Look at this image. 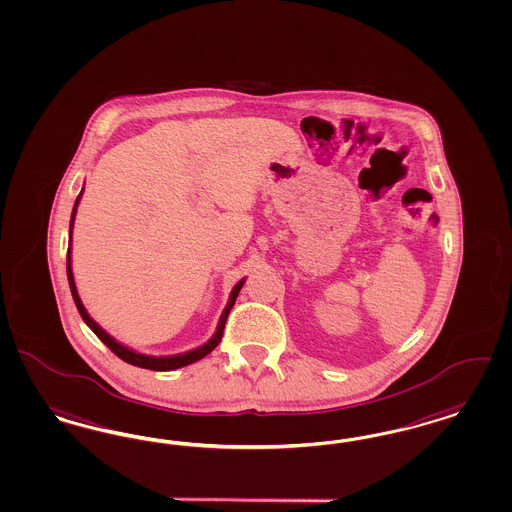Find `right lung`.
Returning <instances> with one entry per match:
<instances>
[{
    "label": "right lung",
    "mask_w": 512,
    "mask_h": 512,
    "mask_svg": "<svg viewBox=\"0 0 512 512\" xmlns=\"http://www.w3.org/2000/svg\"><path fill=\"white\" fill-rule=\"evenodd\" d=\"M79 197H81V193H79ZM79 197L76 199V205H74V210H72V222H70V243H72V226H74V216H76L77 203H79ZM66 273H68V283H70V290H72V296H74V302H76L77 311H79V315H81V319L87 322V326L95 332L96 336L100 338V341L104 343V345H108L110 347V351L115 353L117 357L121 360H125V362H129V364H133V366H138V368H148V370H155V372H167V370H176V368H182V366H188L191 362H195V360L203 359V357H207L210 351L220 343L222 340V336H224V328H226V321H228L229 311H231V307H233V303L237 300V296H239V290H241V286L245 284V281H241V283L235 284V288H233V292H231V296H229L228 305H226V309H224V313H222V319H220V324H218V330H216V334L210 338L205 345H201L199 349H193L190 353H184V355H176V357H148V355H140V353H134L131 349H127L125 345H121V343H117V341L112 338V336H108L98 324H96L91 317H89V313L85 311V307H83V303L79 300V296H77L76 283H74V273H72V260H70V247H68V258H66Z\"/></svg>",
    "instance_id": "obj_1"
}]
</instances>
